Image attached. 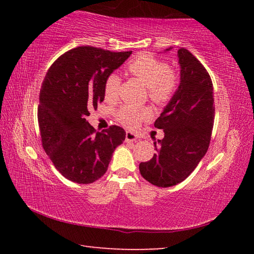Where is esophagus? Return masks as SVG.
<instances>
[{"label":"esophagus","instance_id":"34e87169","mask_svg":"<svg viewBox=\"0 0 254 254\" xmlns=\"http://www.w3.org/2000/svg\"><path fill=\"white\" fill-rule=\"evenodd\" d=\"M137 140V135L135 133H133L131 131H127L126 133V141L127 142H133V141Z\"/></svg>","mask_w":254,"mask_h":254}]
</instances>
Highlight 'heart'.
Returning <instances> with one entry per match:
<instances>
[{"label":"heart","instance_id":"1","mask_svg":"<svg viewBox=\"0 0 254 254\" xmlns=\"http://www.w3.org/2000/svg\"><path fill=\"white\" fill-rule=\"evenodd\" d=\"M127 72L147 86L149 96L154 103L163 104L174 95L177 87V75L170 69L168 64L153 57L151 55L142 54L132 59L127 66ZM121 78L117 74L107 76L104 85V94L107 101H114L119 96ZM118 119L127 127H134L140 121L150 117V111L145 107L124 105L118 111Z\"/></svg>","mask_w":254,"mask_h":254}]
</instances>
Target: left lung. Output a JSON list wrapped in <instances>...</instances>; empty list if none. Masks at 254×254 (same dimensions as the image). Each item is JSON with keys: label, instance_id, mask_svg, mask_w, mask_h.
<instances>
[{"label": "left lung", "instance_id": "left-lung-1", "mask_svg": "<svg viewBox=\"0 0 254 254\" xmlns=\"http://www.w3.org/2000/svg\"><path fill=\"white\" fill-rule=\"evenodd\" d=\"M171 48L166 49L169 51ZM180 83L154 127L165 133L156 141V153L139 166L142 177L158 187L184 182L207 152L215 106L212 79L187 49L178 50Z\"/></svg>", "mask_w": 254, "mask_h": 254}]
</instances>
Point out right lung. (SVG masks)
<instances>
[{
	"label": "right lung",
	"mask_w": 254,
	"mask_h": 254,
	"mask_svg": "<svg viewBox=\"0 0 254 254\" xmlns=\"http://www.w3.org/2000/svg\"><path fill=\"white\" fill-rule=\"evenodd\" d=\"M131 54L77 47L60 56L47 71L38 106L42 147L56 169L70 182L92 184L100 179L115 148L126 140L122 127L96 132L86 117L104 101L107 76Z\"/></svg>",
	"instance_id": "add662e5"
}]
</instances>
